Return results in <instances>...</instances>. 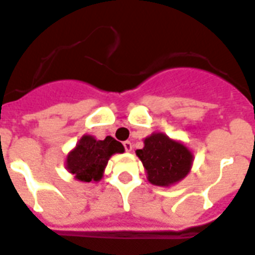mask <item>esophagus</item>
Listing matches in <instances>:
<instances>
[{
    "mask_svg": "<svg viewBox=\"0 0 255 255\" xmlns=\"http://www.w3.org/2000/svg\"><path fill=\"white\" fill-rule=\"evenodd\" d=\"M123 145H124V149H126L127 152H131L132 150V142L131 141H124Z\"/></svg>",
    "mask_w": 255,
    "mask_h": 255,
    "instance_id": "1",
    "label": "esophagus"
}]
</instances>
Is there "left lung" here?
<instances>
[{
  "label": "left lung",
  "instance_id": "obj_1",
  "mask_svg": "<svg viewBox=\"0 0 255 255\" xmlns=\"http://www.w3.org/2000/svg\"><path fill=\"white\" fill-rule=\"evenodd\" d=\"M136 154L141 160L148 181L154 186H171L190 173L194 156L182 142L171 140L161 132L144 140V148Z\"/></svg>",
  "mask_w": 255,
  "mask_h": 255
}]
</instances>
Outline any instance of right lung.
I'll return each mask as SVG.
<instances>
[{
	"mask_svg": "<svg viewBox=\"0 0 255 255\" xmlns=\"http://www.w3.org/2000/svg\"><path fill=\"white\" fill-rule=\"evenodd\" d=\"M124 146L111 136L105 140H97L90 134L81 137L76 148L67 156V169L81 182L99 181L110 157L115 153H123Z\"/></svg>",
	"mask_w": 255,
	"mask_h": 255,
	"instance_id": "add662e5",
	"label": "right lung"
}]
</instances>
